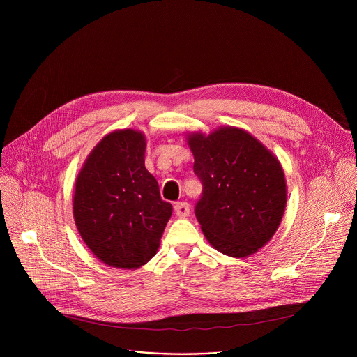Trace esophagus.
Here are the masks:
<instances>
[{"mask_svg":"<svg viewBox=\"0 0 357 357\" xmlns=\"http://www.w3.org/2000/svg\"><path fill=\"white\" fill-rule=\"evenodd\" d=\"M175 213L178 218H186L190 212V208H189V203L188 202H176L175 203Z\"/></svg>","mask_w":357,"mask_h":357,"instance_id":"esophagus-1","label":"esophagus"}]
</instances>
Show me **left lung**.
Segmentation results:
<instances>
[{
	"mask_svg": "<svg viewBox=\"0 0 357 357\" xmlns=\"http://www.w3.org/2000/svg\"><path fill=\"white\" fill-rule=\"evenodd\" d=\"M188 139L193 172L203 186L195 206L203 234L226 256L256 252L274 236L285 209L287 186L278 160L233 127Z\"/></svg>",
	"mask_w": 357,
	"mask_h": 357,
	"instance_id": "left-lung-1",
	"label": "left lung"
}]
</instances>
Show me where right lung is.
<instances>
[{"label":"right lung","mask_w":357,"mask_h":357,"mask_svg":"<svg viewBox=\"0 0 357 357\" xmlns=\"http://www.w3.org/2000/svg\"><path fill=\"white\" fill-rule=\"evenodd\" d=\"M144 158L141 132L114 131L90 152L76 179L77 230L94 256L112 267L134 270L148 263L172 215Z\"/></svg>","instance_id":"obj_1"}]
</instances>
